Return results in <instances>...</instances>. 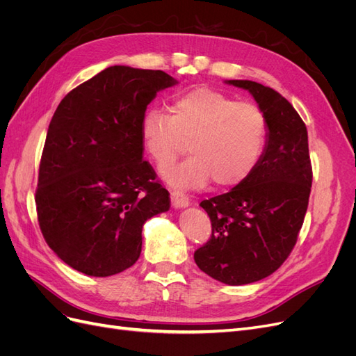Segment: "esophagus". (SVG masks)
<instances>
[{
    "instance_id": "34e87169",
    "label": "esophagus",
    "mask_w": 356,
    "mask_h": 356,
    "mask_svg": "<svg viewBox=\"0 0 356 356\" xmlns=\"http://www.w3.org/2000/svg\"><path fill=\"white\" fill-rule=\"evenodd\" d=\"M170 202L174 208H186L190 204V199L186 193L178 191V190L170 191Z\"/></svg>"
}]
</instances>
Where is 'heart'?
Returning a JSON list of instances; mask_svg holds the SVG:
<instances>
[{
    "instance_id": "1",
    "label": "heart",
    "mask_w": 356,
    "mask_h": 356,
    "mask_svg": "<svg viewBox=\"0 0 356 356\" xmlns=\"http://www.w3.org/2000/svg\"><path fill=\"white\" fill-rule=\"evenodd\" d=\"M139 136L159 169L174 163L188 143L193 156L179 166L163 170L169 184L193 188L212 179L220 188H232L242 184L260 163L268 123L255 104L199 88L174 98L169 115L159 110L147 111Z\"/></svg>"
}]
</instances>
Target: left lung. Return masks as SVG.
I'll use <instances>...</instances> for the list:
<instances>
[{
	"mask_svg": "<svg viewBox=\"0 0 356 356\" xmlns=\"http://www.w3.org/2000/svg\"><path fill=\"white\" fill-rule=\"evenodd\" d=\"M250 92L266 114L268 136L260 163L242 184L200 202L212 225L195 252L202 272L227 285L257 282L284 264L309 204L312 163L307 129L281 93L250 80H229Z\"/></svg>",
	"mask_w": 356,
	"mask_h": 356,
	"instance_id": "1",
	"label": "left lung"
}]
</instances>
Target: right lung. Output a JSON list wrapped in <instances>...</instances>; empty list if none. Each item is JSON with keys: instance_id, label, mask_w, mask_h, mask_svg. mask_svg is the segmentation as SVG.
<instances>
[{"instance_id": "1", "label": "right lung", "mask_w": 356, "mask_h": 356, "mask_svg": "<svg viewBox=\"0 0 356 356\" xmlns=\"http://www.w3.org/2000/svg\"><path fill=\"white\" fill-rule=\"evenodd\" d=\"M175 83L160 70L114 65L72 89L53 114L37 217L51 251L75 270L105 277L134 266L144 222L170 208L143 159L139 126L157 92Z\"/></svg>"}]
</instances>
